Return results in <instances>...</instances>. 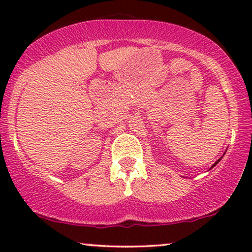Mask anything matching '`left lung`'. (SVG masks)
I'll list each match as a JSON object with an SVG mask.
<instances>
[{
  "label": "left lung",
  "instance_id": "1",
  "mask_svg": "<svg viewBox=\"0 0 252 252\" xmlns=\"http://www.w3.org/2000/svg\"><path fill=\"white\" fill-rule=\"evenodd\" d=\"M221 158H222V157H220V158H219V159H218V160H217V161H216V163H215V164H213V165H212V166H211V168H212V167H215V166H216V165H217V164H218V163H219V161H220V160H221Z\"/></svg>",
  "mask_w": 252,
  "mask_h": 252
}]
</instances>
